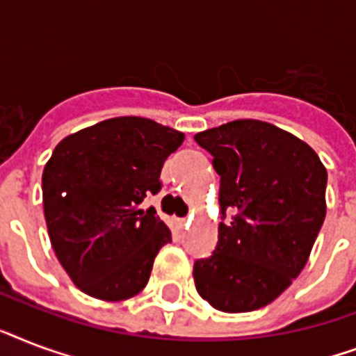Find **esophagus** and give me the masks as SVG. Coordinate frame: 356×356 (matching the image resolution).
I'll list each match as a JSON object with an SVG mask.
<instances>
[{"mask_svg": "<svg viewBox=\"0 0 356 356\" xmlns=\"http://www.w3.org/2000/svg\"><path fill=\"white\" fill-rule=\"evenodd\" d=\"M173 223H175L179 229H183L184 225H186V218H173Z\"/></svg>", "mask_w": 356, "mask_h": 356, "instance_id": "1", "label": "esophagus"}]
</instances>
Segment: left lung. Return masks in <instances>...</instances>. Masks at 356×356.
<instances>
[{
    "label": "left lung",
    "instance_id": "left-lung-1",
    "mask_svg": "<svg viewBox=\"0 0 356 356\" xmlns=\"http://www.w3.org/2000/svg\"><path fill=\"white\" fill-rule=\"evenodd\" d=\"M214 156L222 214L216 251L195 260L201 298L222 312H251L286 290L325 220L327 170L307 142L260 120L194 136Z\"/></svg>",
    "mask_w": 356,
    "mask_h": 356
}]
</instances>
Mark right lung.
Instances as JSON below:
<instances>
[{
    "instance_id": "right-lung-1",
    "label": "right lung",
    "mask_w": 356,
    "mask_h": 356,
    "mask_svg": "<svg viewBox=\"0 0 356 356\" xmlns=\"http://www.w3.org/2000/svg\"><path fill=\"white\" fill-rule=\"evenodd\" d=\"M184 134L147 118L122 116L60 140L42 173L53 251L81 292L123 301L149 281L156 253L172 242L155 209L164 161Z\"/></svg>"
}]
</instances>
